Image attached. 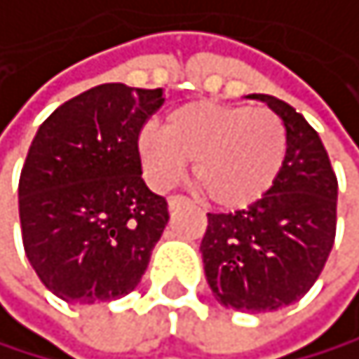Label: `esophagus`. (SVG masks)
<instances>
[{
    "instance_id": "34e87169",
    "label": "esophagus",
    "mask_w": 359,
    "mask_h": 359,
    "mask_svg": "<svg viewBox=\"0 0 359 359\" xmlns=\"http://www.w3.org/2000/svg\"><path fill=\"white\" fill-rule=\"evenodd\" d=\"M185 203H187V198H185V196H181V194H174V196H170V198H168L170 210H176V207H181V205H185Z\"/></svg>"
}]
</instances>
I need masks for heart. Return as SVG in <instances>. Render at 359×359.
<instances>
[{
  "label": "heart",
  "mask_w": 359,
  "mask_h": 359,
  "mask_svg": "<svg viewBox=\"0 0 359 359\" xmlns=\"http://www.w3.org/2000/svg\"><path fill=\"white\" fill-rule=\"evenodd\" d=\"M165 132L147 126L136 149L154 189H170L194 161V181L223 210L258 203L280 176L289 134L269 107L191 101L165 116Z\"/></svg>",
  "instance_id": "heart-1"
}]
</instances>
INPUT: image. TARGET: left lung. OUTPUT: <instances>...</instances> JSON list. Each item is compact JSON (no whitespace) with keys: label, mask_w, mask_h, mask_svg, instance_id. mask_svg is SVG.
<instances>
[{"label":"left lung","mask_w":359,"mask_h":359,"mask_svg":"<svg viewBox=\"0 0 359 359\" xmlns=\"http://www.w3.org/2000/svg\"><path fill=\"white\" fill-rule=\"evenodd\" d=\"M260 99L285 121L289 149L276 185L247 210L207 214L205 276L220 304L262 313L298 302L335 243L338 178L318 132L289 103Z\"/></svg>","instance_id":"1"}]
</instances>
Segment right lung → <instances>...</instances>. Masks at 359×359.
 <instances>
[{"label":"right lung","mask_w":359,"mask_h":359,"mask_svg":"<svg viewBox=\"0 0 359 359\" xmlns=\"http://www.w3.org/2000/svg\"><path fill=\"white\" fill-rule=\"evenodd\" d=\"M163 90L90 88L39 126L19 176V223L39 280L66 302H110L147 269L170 220L136 141Z\"/></svg>","instance_id":"right-lung-1"}]
</instances>
